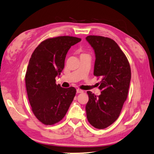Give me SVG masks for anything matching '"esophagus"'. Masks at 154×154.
Instances as JSON below:
<instances>
[{
    "label": "esophagus",
    "mask_w": 154,
    "mask_h": 154,
    "mask_svg": "<svg viewBox=\"0 0 154 154\" xmlns=\"http://www.w3.org/2000/svg\"><path fill=\"white\" fill-rule=\"evenodd\" d=\"M84 91L83 90H81V89H77V93H83Z\"/></svg>",
    "instance_id": "34e87169"
}]
</instances>
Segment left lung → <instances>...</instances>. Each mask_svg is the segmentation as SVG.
Here are the masks:
<instances>
[{"mask_svg":"<svg viewBox=\"0 0 154 154\" xmlns=\"http://www.w3.org/2000/svg\"><path fill=\"white\" fill-rule=\"evenodd\" d=\"M86 40L95 53L94 75L101 78L98 87L100 95L96 96L87 91V117L92 126L103 129L115 122L120 115L129 88L131 67L126 56L113 39L89 35Z\"/></svg>","mask_w":154,"mask_h":154,"instance_id":"left-lung-1","label":"left lung"}]
</instances>
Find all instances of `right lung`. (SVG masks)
<instances>
[{
	"instance_id": "add662e5",
	"label": "right lung",
	"mask_w": 154,
	"mask_h": 154,
	"mask_svg": "<svg viewBox=\"0 0 154 154\" xmlns=\"http://www.w3.org/2000/svg\"><path fill=\"white\" fill-rule=\"evenodd\" d=\"M81 38L61 36L43 41L35 48L29 62L26 85L31 109L46 125L59 122L65 116L76 94L71 87L56 84L63 67L67 52Z\"/></svg>"
}]
</instances>
